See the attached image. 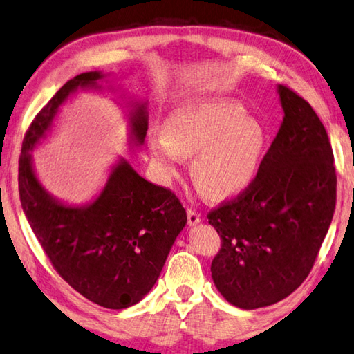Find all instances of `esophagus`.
I'll list each match as a JSON object with an SVG mask.
<instances>
[{"instance_id":"1","label":"esophagus","mask_w":354,"mask_h":354,"mask_svg":"<svg viewBox=\"0 0 354 354\" xmlns=\"http://www.w3.org/2000/svg\"><path fill=\"white\" fill-rule=\"evenodd\" d=\"M187 216H188V225L189 226H196L201 221V215L196 210H193V209H188L187 210Z\"/></svg>"}]
</instances>
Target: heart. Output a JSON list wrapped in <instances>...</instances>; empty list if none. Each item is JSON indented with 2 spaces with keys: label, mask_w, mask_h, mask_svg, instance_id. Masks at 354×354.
Returning a JSON list of instances; mask_svg holds the SVG:
<instances>
[{
  "label": "heart",
  "mask_w": 354,
  "mask_h": 354,
  "mask_svg": "<svg viewBox=\"0 0 354 354\" xmlns=\"http://www.w3.org/2000/svg\"><path fill=\"white\" fill-rule=\"evenodd\" d=\"M266 129L237 101L203 97L185 102L166 117L162 134L149 136V151L165 176H176L182 158H192L196 187L214 199L242 193L263 161Z\"/></svg>",
  "instance_id": "b5f03b06"
}]
</instances>
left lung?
<instances>
[{
  "instance_id": "obj_1",
  "label": "left lung",
  "mask_w": 354,
  "mask_h": 354,
  "mask_svg": "<svg viewBox=\"0 0 354 354\" xmlns=\"http://www.w3.org/2000/svg\"><path fill=\"white\" fill-rule=\"evenodd\" d=\"M283 122L253 183L207 215L221 248L212 279L227 302L253 310L297 290L313 268L335 209L328 133L308 102L277 86Z\"/></svg>"
}]
</instances>
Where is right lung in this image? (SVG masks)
<instances>
[{
    "label": "right lung",
    "instance_id": "obj_1",
    "mask_svg": "<svg viewBox=\"0 0 354 354\" xmlns=\"http://www.w3.org/2000/svg\"><path fill=\"white\" fill-rule=\"evenodd\" d=\"M109 74L90 71L68 80L41 109L24 139L19 161L21 209L53 268L97 306L120 310L142 301L187 225V212L169 189L147 182L124 158L111 167L93 201L66 204L42 187L31 151L47 138L59 109L77 90H102ZM129 142L144 144L147 102L128 100Z\"/></svg>",
    "mask_w": 354,
    "mask_h": 354
}]
</instances>
